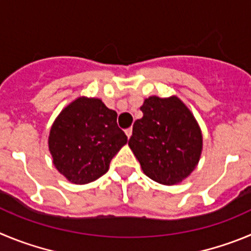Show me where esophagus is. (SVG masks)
I'll list each match as a JSON object with an SVG mask.
<instances>
[{"label": "esophagus", "mask_w": 251, "mask_h": 251, "mask_svg": "<svg viewBox=\"0 0 251 251\" xmlns=\"http://www.w3.org/2000/svg\"><path fill=\"white\" fill-rule=\"evenodd\" d=\"M125 134H126V136H127L128 139H130L131 135H132V128H127V130L125 131Z\"/></svg>", "instance_id": "34e87169"}]
</instances>
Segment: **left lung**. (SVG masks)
Masks as SVG:
<instances>
[{"instance_id": "left-lung-1", "label": "left lung", "mask_w": 251, "mask_h": 251, "mask_svg": "<svg viewBox=\"0 0 251 251\" xmlns=\"http://www.w3.org/2000/svg\"><path fill=\"white\" fill-rule=\"evenodd\" d=\"M140 110L144 116L134 123L128 146L142 171L160 184L182 181L198 165L202 149L195 117L176 96H151Z\"/></svg>"}]
</instances>
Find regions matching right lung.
<instances>
[{
  "label": "right lung",
  "mask_w": 251,
  "mask_h": 251,
  "mask_svg": "<svg viewBox=\"0 0 251 251\" xmlns=\"http://www.w3.org/2000/svg\"><path fill=\"white\" fill-rule=\"evenodd\" d=\"M117 114L100 99L78 98L53 123L49 149L53 165L74 184L95 181L109 170L110 161L126 142Z\"/></svg>",
  "instance_id": "1"
}]
</instances>
